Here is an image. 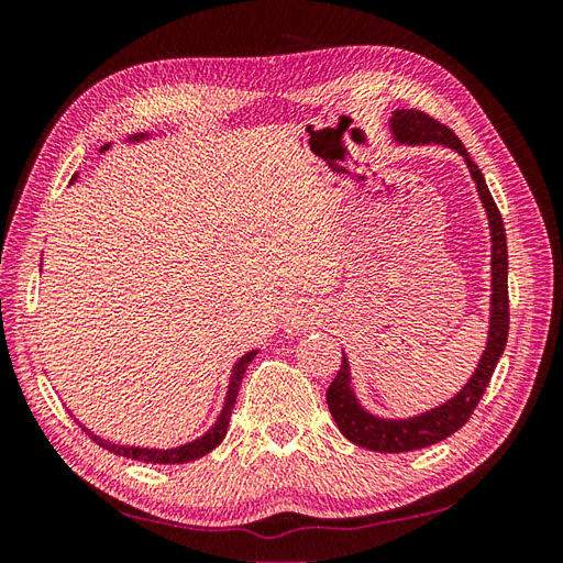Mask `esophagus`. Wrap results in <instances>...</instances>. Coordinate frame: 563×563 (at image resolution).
Wrapping results in <instances>:
<instances>
[{"label":"esophagus","instance_id":"obj_1","mask_svg":"<svg viewBox=\"0 0 563 563\" xmlns=\"http://www.w3.org/2000/svg\"><path fill=\"white\" fill-rule=\"evenodd\" d=\"M314 321H317V319H314V312H312L310 308H305V305H296V308H291V314L286 317L284 327H286L288 331L298 333V331H302V329L312 327Z\"/></svg>","mask_w":563,"mask_h":563}]
</instances>
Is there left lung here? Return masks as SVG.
I'll return each mask as SVG.
<instances>
[{"label":"left lung","mask_w":563,"mask_h":563,"mask_svg":"<svg viewBox=\"0 0 563 563\" xmlns=\"http://www.w3.org/2000/svg\"><path fill=\"white\" fill-rule=\"evenodd\" d=\"M389 129L395 133V141L401 145H446L463 155L470 176L476 183V192L486 209L488 225H490V323H488V340L486 350L476 364L474 376L470 383L457 391L453 399L441 404L432 411L406 420H389L368 413L366 408L356 401L352 380H350V362L343 354L338 376L327 389L329 411L352 444L378 451V453H406L432 446L437 441L451 437L472 418L476 404L484 397V391L490 383L493 371L505 352L507 331H509V296H507V240L500 211L493 201L484 174L479 172L470 157L465 145L460 143L457 135L446 126L437 122L430 114L420 110H395L389 119Z\"/></svg>","instance_id":"obj_1"}]
</instances>
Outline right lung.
Here are the masks:
<instances>
[{"label": "right lung", "mask_w": 563, "mask_h": 563, "mask_svg": "<svg viewBox=\"0 0 563 563\" xmlns=\"http://www.w3.org/2000/svg\"><path fill=\"white\" fill-rule=\"evenodd\" d=\"M143 139H145V133H139V135H133V139H129V141H143ZM108 147L110 145L100 147V152L108 150ZM75 180H77V176L73 178V183ZM255 354H258V350H251V352H246L242 356L240 362L234 364L232 376H230V385H228V397H225V404H223V411H220L213 428L203 437L190 441V444H183V446H176V449H166V451H159V449H139V446H119V444H112V441H108V439L96 437L87 428H81V430L87 432L98 446L108 449L114 455H124V457H131V460H141V463H152V465H183V463H190V460H197L201 455L211 453L220 444V441L225 439L232 408H234V401H236V391H240L242 378H244V373H246V366L251 364V360H253Z\"/></svg>", "instance_id": "right-lung-1"}]
</instances>
